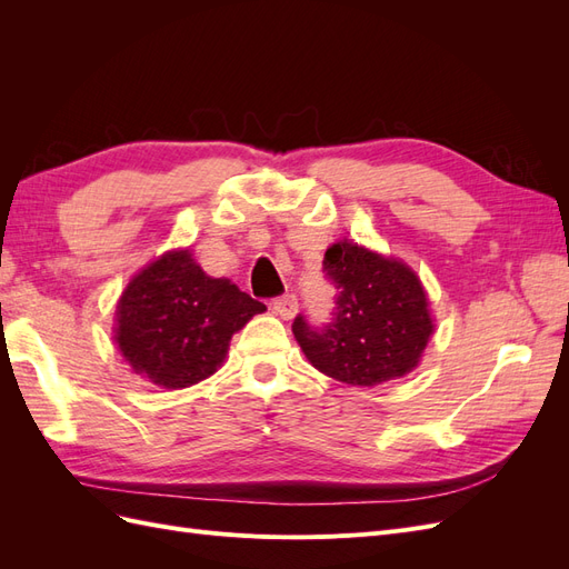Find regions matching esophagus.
<instances>
[{"instance_id": "obj_1", "label": "esophagus", "mask_w": 569, "mask_h": 569, "mask_svg": "<svg viewBox=\"0 0 569 569\" xmlns=\"http://www.w3.org/2000/svg\"><path fill=\"white\" fill-rule=\"evenodd\" d=\"M272 311H274V316H280L282 320H289V318H295L297 316V311H299V301H297V297L295 295H284V297H278V299H272Z\"/></svg>"}]
</instances>
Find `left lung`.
<instances>
[{
	"instance_id": "8db88e82",
	"label": "left lung",
	"mask_w": 569,
	"mask_h": 569,
	"mask_svg": "<svg viewBox=\"0 0 569 569\" xmlns=\"http://www.w3.org/2000/svg\"><path fill=\"white\" fill-rule=\"evenodd\" d=\"M322 270L337 289L322 327L297 316L291 332L311 366L353 387H375L420 363L435 325L427 295L406 263L349 239L325 251Z\"/></svg>"
}]
</instances>
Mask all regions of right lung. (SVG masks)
Segmentation results:
<instances>
[{
  "label": "right lung",
  "mask_w": 569,
  "mask_h": 569,
  "mask_svg": "<svg viewBox=\"0 0 569 569\" xmlns=\"http://www.w3.org/2000/svg\"><path fill=\"white\" fill-rule=\"evenodd\" d=\"M266 306L206 274L189 249L137 272L116 308V343L130 368L163 389L192 387L226 360L230 339Z\"/></svg>",
  "instance_id": "1"
}]
</instances>
